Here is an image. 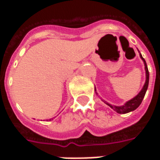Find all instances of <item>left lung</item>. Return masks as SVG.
<instances>
[{
	"mask_svg": "<svg viewBox=\"0 0 160 160\" xmlns=\"http://www.w3.org/2000/svg\"><path fill=\"white\" fill-rule=\"evenodd\" d=\"M140 56H141V58L143 61V62H144L145 65V70H146V82H145L144 86L142 87V89L141 91L139 92V93L134 98H132L129 101H128L126 102L123 105H122V106H116V105H112V104H109L107 103L106 101H104L105 104L109 105L111 109H113L116 112H118L119 114H125V113H128V112H130V111H133L134 110H136L139 106H140V104H141V102L143 100V98L145 97V94H146V92L148 90V83H149V72H148V66H147V63H146V61L145 59L142 57L141 56V54H140ZM95 92H96V88H95ZM96 93H97V92H96Z\"/></svg>",
	"mask_w": 160,
	"mask_h": 160,
	"instance_id": "left-lung-1",
	"label": "left lung"
}]
</instances>
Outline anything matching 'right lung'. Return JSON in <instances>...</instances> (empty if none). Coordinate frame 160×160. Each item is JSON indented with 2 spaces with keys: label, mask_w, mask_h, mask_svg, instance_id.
I'll return each mask as SVG.
<instances>
[{
  "label": "right lung",
  "mask_w": 160,
  "mask_h": 160,
  "mask_svg": "<svg viewBox=\"0 0 160 160\" xmlns=\"http://www.w3.org/2000/svg\"><path fill=\"white\" fill-rule=\"evenodd\" d=\"M50 120H51V119H49V121H50Z\"/></svg>",
  "instance_id": "right-lung-1"
}]
</instances>
